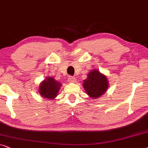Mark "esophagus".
<instances>
[{
  "label": "esophagus",
  "mask_w": 148,
  "mask_h": 148,
  "mask_svg": "<svg viewBox=\"0 0 148 148\" xmlns=\"http://www.w3.org/2000/svg\"><path fill=\"white\" fill-rule=\"evenodd\" d=\"M68 81H69L70 82H72V83H74L76 82V79L75 78H73V77H71L70 76L69 78H68Z\"/></svg>",
  "instance_id": "34e87169"
}]
</instances>
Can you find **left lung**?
Segmentation results:
<instances>
[{"label":"left lung","mask_w":148,"mask_h":148,"mask_svg":"<svg viewBox=\"0 0 148 148\" xmlns=\"http://www.w3.org/2000/svg\"><path fill=\"white\" fill-rule=\"evenodd\" d=\"M86 94L92 99H97L107 92L109 84L107 76L98 70H92L88 74L86 79L83 80Z\"/></svg>","instance_id":"left-lung-1"}]
</instances>
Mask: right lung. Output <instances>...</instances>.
<instances>
[{
	"label": "right lung",
	"mask_w": 148,
	"mask_h": 148,
	"mask_svg": "<svg viewBox=\"0 0 148 148\" xmlns=\"http://www.w3.org/2000/svg\"><path fill=\"white\" fill-rule=\"evenodd\" d=\"M61 86V82L53 77L47 76L39 84V93L45 99L52 100L58 96Z\"/></svg>",
	"instance_id": "1"
}]
</instances>
